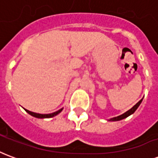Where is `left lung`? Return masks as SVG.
<instances>
[{
  "label": "left lung",
  "mask_w": 158,
  "mask_h": 158,
  "mask_svg": "<svg viewBox=\"0 0 158 158\" xmlns=\"http://www.w3.org/2000/svg\"><path fill=\"white\" fill-rule=\"evenodd\" d=\"M142 100L141 99L139 102H138L136 103L135 106H133L131 109H129V111H127L126 113H124L123 114H122V115H120V116H118L116 117V118H111L110 120L111 121H118V120H122V119L125 118H127V117H129V115H131V114H133V113H135L136 111V109L138 108V106H139V104L141 103V102H142Z\"/></svg>",
  "instance_id": "obj_1"
}]
</instances>
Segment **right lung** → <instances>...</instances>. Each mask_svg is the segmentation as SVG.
<instances>
[{
  "mask_svg": "<svg viewBox=\"0 0 158 158\" xmlns=\"http://www.w3.org/2000/svg\"><path fill=\"white\" fill-rule=\"evenodd\" d=\"M62 109L58 110V111H56L55 113H50V114H40V113H33V112H30L29 110L25 109V111L28 113H29L30 115H32L33 117H35V118H52V117L56 116V115H57L58 113H60L62 112Z\"/></svg>",
  "mask_w": 158,
  "mask_h": 158,
  "instance_id": "1",
  "label": "right lung"
}]
</instances>
